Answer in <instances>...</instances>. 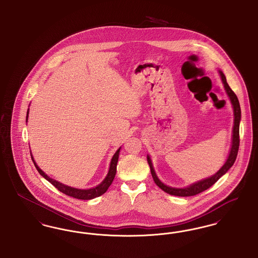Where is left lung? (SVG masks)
I'll return each instance as SVG.
<instances>
[{"mask_svg": "<svg viewBox=\"0 0 258 258\" xmlns=\"http://www.w3.org/2000/svg\"><path fill=\"white\" fill-rule=\"evenodd\" d=\"M219 73H220V75H221V81L223 83V86H224V89L226 91V94L230 98V101H231L232 106H233V135H232V145H231V148H230L229 156H228L227 160L225 161V163L223 164V166L215 175L211 176L210 178H207V179H204V180H201L199 182H197L195 184H191L189 186H186V187H184V188L171 187V186H168V185L161 183L160 179L158 178L156 172L154 170V167H153V164H152V160L150 159V157L147 156L148 163H149V166H150V169H151V174L153 176V179H154L155 183L163 191H165V192H167V194H169L171 196H176V197H194V196H197L198 194L208 189L209 187L215 184L221 178V176H223L226 172L229 170V168L233 165L234 162L236 160V158H237L239 145H240V136H239L240 121H241L240 103H239V100H238L237 96L235 95V93L231 90V88L227 84L226 78H225L223 73L221 71H219Z\"/></svg>", "mask_w": 258, "mask_h": 258, "instance_id": "obj_1", "label": "left lung"}]
</instances>
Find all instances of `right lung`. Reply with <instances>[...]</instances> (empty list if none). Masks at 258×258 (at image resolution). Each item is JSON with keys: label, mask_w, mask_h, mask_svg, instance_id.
Here are the masks:
<instances>
[{"label": "right lung", "mask_w": 258, "mask_h": 258, "mask_svg": "<svg viewBox=\"0 0 258 258\" xmlns=\"http://www.w3.org/2000/svg\"><path fill=\"white\" fill-rule=\"evenodd\" d=\"M28 114H29V109L27 111V117H26V121H28ZM120 150L121 147L119 148L117 150V152L114 154L112 160L110 162V167H109V171L107 173L105 179L100 183V184L93 187V188H89V189H79V188H75V187H72V186H69V185H66V184H61L60 182L56 181V180H53L51 179L50 177H48L44 172L42 171L36 163V161L34 160V158L32 157V160L33 162L37 168L38 173L43 177L45 178L49 183L53 184L58 190H60L62 194L69 196V197H74V198H77V199H82V200H89V199H93V198H96V197H100L101 195H103L107 189L108 187L110 186V184H112L114 178H115V175H116V169H117V162H118V159H119V154H120Z\"/></svg>", "instance_id": "obj_1"}]
</instances>
